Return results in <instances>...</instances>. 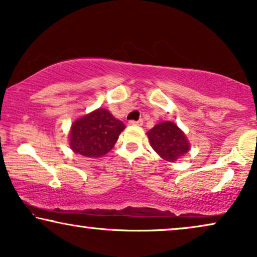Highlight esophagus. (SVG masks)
Wrapping results in <instances>:
<instances>
[{"instance_id": "1", "label": "esophagus", "mask_w": 257, "mask_h": 257, "mask_svg": "<svg viewBox=\"0 0 257 257\" xmlns=\"http://www.w3.org/2000/svg\"><path fill=\"white\" fill-rule=\"evenodd\" d=\"M128 124L129 125H142L143 121L142 119H139V121H129Z\"/></svg>"}]
</instances>
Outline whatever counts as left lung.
Masks as SVG:
<instances>
[{
    "instance_id": "8db88e82",
    "label": "left lung",
    "mask_w": 257,
    "mask_h": 257,
    "mask_svg": "<svg viewBox=\"0 0 257 257\" xmlns=\"http://www.w3.org/2000/svg\"><path fill=\"white\" fill-rule=\"evenodd\" d=\"M147 135L150 146L157 155L168 162H175L190 149V143L186 134L172 121H163L154 125Z\"/></svg>"
}]
</instances>
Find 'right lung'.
Wrapping results in <instances>:
<instances>
[{
    "label": "right lung",
    "mask_w": 257,
    "mask_h": 257,
    "mask_svg": "<svg viewBox=\"0 0 257 257\" xmlns=\"http://www.w3.org/2000/svg\"><path fill=\"white\" fill-rule=\"evenodd\" d=\"M125 125L107 109L98 108L71 123L69 146L84 157H101L110 152Z\"/></svg>",
    "instance_id": "1"
}]
</instances>
